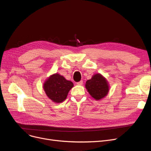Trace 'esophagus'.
Returning <instances> with one entry per match:
<instances>
[{"instance_id":"1","label":"esophagus","mask_w":151,"mask_h":151,"mask_svg":"<svg viewBox=\"0 0 151 151\" xmlns=\"http://www.w3.org/2000/svg\"><path fill=\"white\" fill-rule=\"evenodd\" d=\"M76 84H78V85H80V86H82L83 85V81L81 80V81H79V82H78V83H76Z\"/></svg>"}]
</instances>
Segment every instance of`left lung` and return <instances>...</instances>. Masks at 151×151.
<instances>
[{
  "label": "left lung",
  "mask_w": 151,
  "mask_h": 151,
  "mask_svg": "<svg viewBox=\"0 0 151 151\" xmlns=\"http://www.w3.org/2000/svg\"><path fill=\"white\" fill-rule=\"evenodd\" d=\"M86 88L91 96L96 100L105 97L109 91L108 82L100 74H96L86 81Z\"/></svg>",
  "instance_id": "1"
}]
</instances>
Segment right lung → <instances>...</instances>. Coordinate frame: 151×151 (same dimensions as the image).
Wrapping results in <instances>:
<instances>
[{"label":"right lung","mask_w":151,"mask_h":151,"mask_svg":"<svg viewBox=\"0 0 151 151\" xmlns=\"http://www.w3.org/2000/svg\"><path fill=\"white\" fill-rule=\"evenodd\" d=\"M73 84L64 77L56 73L51 76L44 84L43 88L48 97L55 103H60L66 99Z\"/></svg>","instance_id":"1"}]
</instances>
